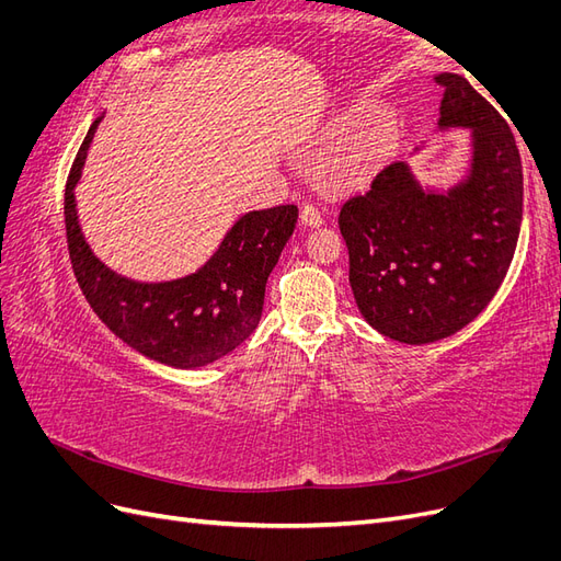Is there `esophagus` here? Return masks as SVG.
Segmentation results:
<instances>
[{"label":"esophagus","mask_w":561,"mask_h":561,"mask_svg":"<svg viewBox=\"0 0 561 561\" xmlns=\"http://www.w3.org/2000/svg\"><path fill=\"white\" fill-rule=\"evenodd\" d=\"M299 219H301L304 227H320L322 225V215L318 213V208L313 206V203H304L301 213H299Z\"/></svg>","instance_id":"obj_1"}]
</instances>
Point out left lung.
Instances as JSON below:
<instances>
[{"instance_id":"1","label":"left lung","mask_w":561,"mask_h":561,"mask_svg":"<svg viewBox=\"0 0 561 561\" xmlns=\"http://www.w3.org/2000/svg\"><path fill=\"white\" fill-rule=\"evenodd\" d=\"M439 126H468L472 175L449 194H423L402 161L339 210L348 280L367 322L402 344H433L478 318L511 268L522 227L524 178L515 135L499 110L458 75Z\"/></svg>"}]
</instances>
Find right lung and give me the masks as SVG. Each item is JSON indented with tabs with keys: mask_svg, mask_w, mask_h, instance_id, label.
Returning <instances> with one entry per match:
<instances>
[{
	"mask_svg": "<svg viewBox=\"0 0 561 561\" xmlns=\"http://www.w3.org/2000/svg\"><path fill=\"white\" fill-rule=\"evenodd\" d=\"M98 124L81 142L65 186L67 250L81 293L118 339L151 360L180 369L219 360L260 325L266 280L297 227V206L243 215L194 276L157 285L126 280L93 257L77 222L72 190Z\"/></svg>",
	"mask_w": 561,
	"mask_h": 561,
	"instance_id": "1",
	"label": "right lung"
}]
</instances>
